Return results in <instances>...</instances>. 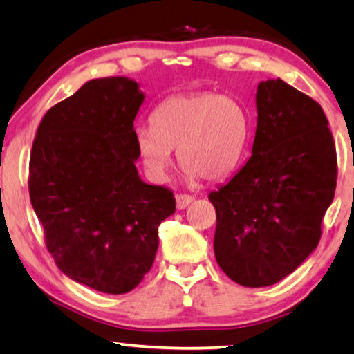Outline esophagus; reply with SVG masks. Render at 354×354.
I'll list each match as a JSON object with an SVG mask.
<instances>
[{"instance_id":"1","label":"esophagus","mask_w":354,"mask_h":354,"mask_svg":"<svg viewBox=\"0 0 354 354\" xmlns=\"http://www.w3.org/2000/svg\"><path fill=\"white\" fill-rule=\"evenodd\" d=\"M191 202H192V196H187V194H176V209H178V210L186 209V207L189 205Z\"/></svg>"}]
</instances>
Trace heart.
Here are the masks:
<instances>
[{
    "label": "heart",
    "mask_w": 354,
    "mask_h": 354,
    "mask_svg": "<svg viewBox=\"0 0 354 354\" xmlns=\"http://www.w3.org/2000/svg\"><path fill=\"white\" fill-rule=\"evenodd\" d=\"M150 124L138 129L136 145L157 181L167 180L176 147L189 180H221L241 162L251 129L246 108L215 92L165 98L150 115Z\"/></svg>",
    "instance_id": "heart-1"
}]
</instances>
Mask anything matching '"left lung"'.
<instances>
[{
	"mask_svg": "<svg viewBox=\"0 0 354 354\" xmlns=\"http://www.w3.org/2000/svg\"><path fill=\"white\" fill-rule=\"evenodd\" d=\"M251 158L209 199L215 259L249 288L275 285L317 248L337 186V152L317 102L281 79L259 82Z\"/></svg>",
	"mask_w": 354,
	"mask_h": 354,
	"instance_id": "8db88e82",
	"label": "left lung"
}]
</instances>
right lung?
<instances>
[{
	"label": "right lung",
	"mask_w": 354,
	"mask_h": 354,
	"mask_svg": "<svg viewBox=\"0 0 354 354\" xmlns=\"http://www.w3.org/2000/svg\"><path fill=\"white\" fill-rule=\"evenodd\" d=\"M129 77L92 79L50 108L32 145L30 202L66 277L102 293L134 290L152 267L173 192L140 180Z\"/></svg>",
	"instance_id": "add662e5"
}]
</instances>
